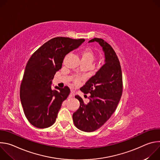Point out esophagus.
I'll list each match as a JSON object with an SVG mask.
<instances>
[{
  "instance_id": "34e87169",
  "label": "esophagus",
  "mask_w": 160,
  "mask_h": 160,
  "mask_svg": "<svg viewBox=\"0 0 160 160\" xmlns=\"http://www.w3.org/2000/svg\"><path fill=\"white\" fill-rule=\"evenodd\" d=\"M75 94V91H74L73 90H71V94H70V98H72V97L74 96Z\"/></svg>"
}]
</instances>
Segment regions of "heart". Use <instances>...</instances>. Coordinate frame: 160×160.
<instances>
[{
	"label": "heart",
	"instance_id": "heart-1",
	"mask_svg": "<svg viewBox=\"0 0 160 160\" xmlns=\"http://www.w3.org/2000/svg\"><path fill=\"white\" fill-rule=\"evenodd\" d=\"M80 56L82 62L91 64L94 59L95 54L90 48H86L81 51Z\"/></svg>",
	"mask_w": 160,
	"mask_h": 160
}]
</instances>
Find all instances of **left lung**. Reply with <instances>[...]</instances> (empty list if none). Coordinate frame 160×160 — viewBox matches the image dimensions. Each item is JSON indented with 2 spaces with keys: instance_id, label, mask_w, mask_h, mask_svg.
I'll return each instance as SVG.
<instances>
[{
  "instance_id": "obj_1",
  "label": "left lung",
  "mask_w": 160,
  "mask_h": 160,
  "mask_svg": "<svg viewBox=\"0 0 160 160\" xmlns=\"http://www.w3.org/2000/svg\"><path fill=\"white\" fill-rule=\"evenodd\" d=\"M99 43L104 54V64L96 74L80 88L85 94L90 93L89 102L84 104L79 96L78 109L73 115L75 125L84 132H93L102 126L115 112L120 100L122 73L118 58L112 47L102 38L88 41Z\"/></svg>"
}]
</instances>
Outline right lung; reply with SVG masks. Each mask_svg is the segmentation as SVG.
<instances>
[{
	"instance_id": "1",
	"label": "right lung",
	"mask_w": 160,
	"mask_h": 160,
	"mask_svg": "<svg viewBox=\"0 0 160 160\" xmlns=\"http://www.w3.org/2000/svg\"><path fill=\"white\" fill-rule=\"evenodd\" d=\"M84 39L56 37L45 42L28 60L20 87V99L29 122L39 128L56 122L62 102L69 96L68 87L52 89L54 77L61 68L63 59L77 49Z\"/></svg>"
}]
</instances>
